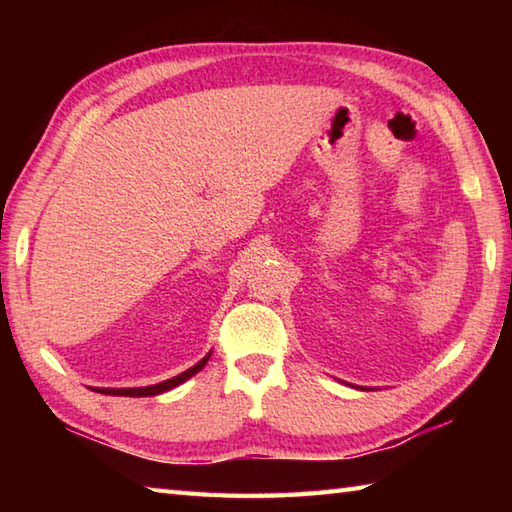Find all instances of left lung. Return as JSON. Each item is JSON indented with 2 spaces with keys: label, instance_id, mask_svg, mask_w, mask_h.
I'll use <instances>...</instances> for the list:
<instances>
[{
  "label": "left lung",
  "instance_id": "1",
  "mask_svg": "<svg viewBox=\"0 0 512 512\" xmlns=\"http://www.w3.org/2000/svg\"><path fill=\"white\" fill-rule=\"evenodd\" d=\"M350 386V384H348ZM354 388H361V391H370V388H366V386H354Z\"/></svg>",
  "mask_w": 512,
  "mask_h": 512
}]
</instances>
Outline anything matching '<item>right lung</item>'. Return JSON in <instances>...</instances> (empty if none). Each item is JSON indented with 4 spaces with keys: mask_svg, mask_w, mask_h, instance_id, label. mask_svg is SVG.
Listing matches in <instances>:
<instances>
[{
    "mask_svg": "<svg viewBox=\"0 0 512 512\" xmlns=\"http://www.w3.org/2000/svg\"><path fill=\"white\" fill-rule=\"evenodd\" d=\"M210 354H212V352H207L205 357H203L201 361H198V363H194L192 368H187L185 372H180L178 377H171V379H167V381H160V384L142 386V388H94V386H92V391H94V393H101V395H119V397H151V395L167 393V391H171V388L185 384V381H187L189 377H194L196 372H201V370L205 368V363L210 361Z\"/></svg>",
    "mask_w": 512,
    "mask_h": 512,
    "instance_id": "obj_1",
    "label": "right lung"
}]
</instances>
